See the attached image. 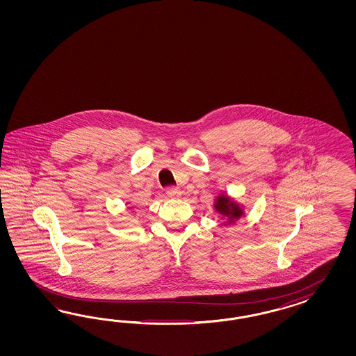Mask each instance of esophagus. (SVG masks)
Wrapping results in <instances>:
<instances>
[{"label":"esophagus","instance_id":"1","mask_svg":"<svg viewBox=\"0 0 356 356\" xmlns=\"http://www.w3.org/2000/svg\"><path fill=\"white\" fill-rule=\"evenodd\" d=\"M167 195L171 198H180L181 197V192L177 188H168L167 189Z\"/></svg>","mask_w":356,"mask_h":356}]
</instances>
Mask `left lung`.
Returning a JSON list of instances; mask_svg holds the SVG:
<instances>
[{
	"label": "left lung",
	"mask_w": 356,
	"mask_h": 356,
	"mask_svg": "<svg viewBox=\"0 0 356 356\" xmlns=\"http://www.w3.org/2000/svg\"><path fill=\"white\" fill-rule=\"evenodd\" d=\"M216 209V211H219L222 216H228V218H229L228 223H231L235 218H238V216L243 214L241 209H240L235 202H232L228 197H225V195L218 197Z\"/></svg>",
	"instance_id": "8db88e82"
}]
</instances>
